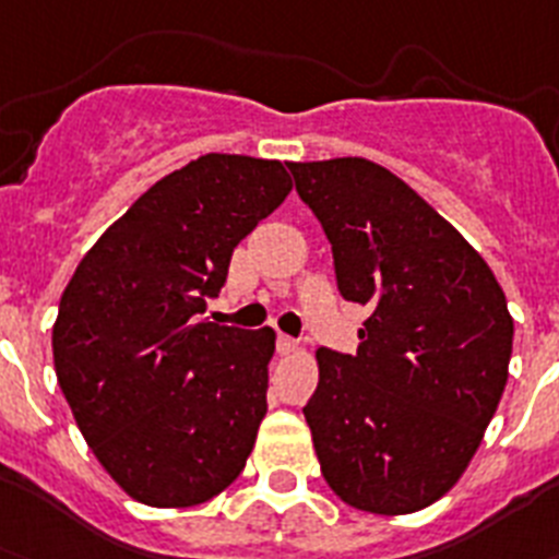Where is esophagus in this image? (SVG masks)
Instances as JSON below:
<instances>
[{
  "mask_svg": "<svg viewBox=\"0 0 559 559\" xmlns=\"http://www.w3.org/2000/svg\"><path fill=\"white\" fill-rule=\"evenodd\" d=\"M298 352V340L289 337V334H278V354H293Z\"/></svg>",
  "mask_w": 559,
  "mask_h": 559,
  "instance_id": "1",
  "label": "esophagus"
}]
</instances>
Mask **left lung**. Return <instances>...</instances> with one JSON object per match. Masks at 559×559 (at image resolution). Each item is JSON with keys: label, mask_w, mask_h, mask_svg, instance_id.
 <instances>
[{"label": "left lung", "mask_w": 559, "mask_h": 559, "mask_svg": "<svg viewBox=\"0 0 559 559\" xmlns=\"http://www.w3.org/2000/svg\"><path fill=\"white\" fill-rule=\"evenodd\" d=\"M334 255L337 289L371 307L357 354L318 348L304 407L340 501L419 512L467 469L501 402L514 323L487 261L396 174L362 157L289 163Z\"/></svg>", "instance_id": "8db88e82"}]
</instances>
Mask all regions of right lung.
<instances>
[{"mask_svg": "<svg viewBox=\"0 0 559 559\" xmlns=\"http://www.w3.org/2000/svg\"><path fill=\"white\" fill-rule=\"evenodd\" d=\"M293 191L278 159L205 154L154 182L86 252L52 360L106 473L148 507H197L245 469L275 332L202 320L230 255Z\"/></svg>", "mask_w": 559, "mask_h": 559, "instance_id": "obj_1", "label": "right lung"}]
</instances>
